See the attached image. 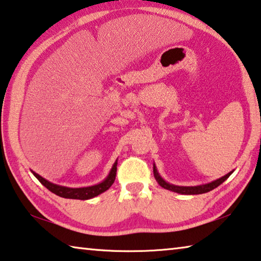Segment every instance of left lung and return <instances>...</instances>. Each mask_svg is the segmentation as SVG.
<instances>
[{
    "label": "left lung",
    "instance_id": "1",
    "mask_svg": "<svg viewBox=\"0 0 261 261\" xmlns=\"http://www.w3.org/2000/svg\"><path fill=\"white\" fill-rule=\"evenodd\" d=\"M153 173H154V177H155L156 182L160 184L163 189H167V190H169V191L180 193V194H201V193L210 192V191H212V190H214L215 188H218L220 184H222L224 180H226L229 176L232 174V171L228 173L227 175L222 176V177L213 180V182L202 184V185H196V187H179V185H174V184L166 182V180L161 177V175L159 174L155 165H153Z\"/></svg>",
    "mask_w": 261,
    "mask_h": 261
}]
</instances>
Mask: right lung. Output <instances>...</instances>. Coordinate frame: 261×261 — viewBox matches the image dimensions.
<instances>
[{
    "instance_id": "right-lung-1",
    "label": "right lung",
    "mask_w": 261,
    "mask_h": 261,
    "mask_svg": "<svg viewBox=\"0 0 261 261\" xmlns=\"http://www.w3.org/2000/svg\"><path fill=\"white\" fill-rule=\"evenodd\" d=\"M116 170H117V160L114 162V165L110 169L109 174L107 177H106L102 182H100L95 185H91V187H85V188H68V187H63V185H59V184H54L47 180L46 178H43L42 176H40L37 173H34L33 170L32 174L39 179L43 187H46L50 192L55 193L56 196H60L62 198H68V199H79V200H87L91 199V198H94L96 196H99L105 191L112 187L115 177H116Z\"/></svg>"
}]
</instances>
